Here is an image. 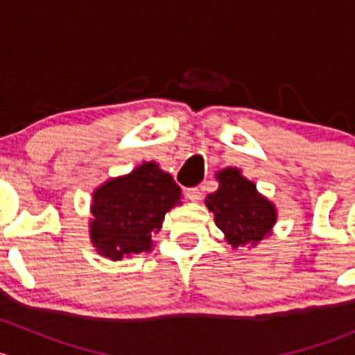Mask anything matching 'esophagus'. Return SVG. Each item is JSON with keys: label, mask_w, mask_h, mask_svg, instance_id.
<instances>
[{"label": "esophagus", "mask_w": 355, "mask_h": 355, "mask_svg": "<svg viewBox=\"0 0 355 355\" xmlns=\"http://www.w3.org/2000/svg\"><path fill=\"white\" fill-rule=\"evenodd\" d=\"M185 196H187V199L191 200V202H199V200L202 199V192H200V189H198V187L187 189Z\"/></svg>", "instance_id": "34e87169"}]
</instances>
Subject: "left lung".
<instances>
[{"instance_id": "1", "label": "left lung", "mask_w": 355, "mask_h": 355, "mask_svg": "<svg viewBox=\"0 0 355 355\" xmlns=\"http://www.w3.org/2000/svg\"><path fill=\"white\" fill-rule=\"evenodd\" d=\"M214 177L218 191L207 194L204 202L232 249L256 247L270 237L278 218L277 206L237 166L223 168Z\"/></svg>"}]
</instances>
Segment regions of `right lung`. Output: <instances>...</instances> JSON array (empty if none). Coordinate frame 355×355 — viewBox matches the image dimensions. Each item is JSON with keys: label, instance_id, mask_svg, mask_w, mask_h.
<instances>
[{"label": "right lung", "instance_id": "add662e5", "mask_svg": "<svg viewBox=\"0 0 355 355\" xmlns=\"http://www.w3.org/2000/svg\"><path fill=\"white\" fill-rule=\"evenodd\" d=\"M180 204L182 191L173 177L156 161H144L92 192L91 244L111 261L151 252L153 235L163 227L164 214Z\"/></svg>", "mask_w": 355, "mask_h": 355}]
</instances>
